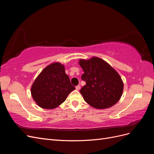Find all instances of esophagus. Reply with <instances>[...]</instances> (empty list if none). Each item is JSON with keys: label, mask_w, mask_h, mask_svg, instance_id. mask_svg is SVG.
<instances>
[{"label": "esophagus", "mask_w": 154, "mask_h": 154, "mask_svg": "<svg viewBox=\"0 0 154 154\" xmlns=\"http://www.w3.org/2000/svg\"><path fill=\"white\" fill-rule=\"evenodd\" d=\"M76 90H78V91L80 90V85H77V86L76 87Z\"/></svg>", "instance_id": "1"}]
</instances>
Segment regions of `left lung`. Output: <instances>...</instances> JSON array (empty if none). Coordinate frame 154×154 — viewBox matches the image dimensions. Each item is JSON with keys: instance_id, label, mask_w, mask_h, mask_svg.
<instances>
[{"instance_id": "1", "label": "left lung", "mask_w": 154, "mask_h": 154, "mask_svg": "<svg viewBox=\"0 0 154 154\" xmlns=\"http://www.w3.org/2000/svg\"><path fill=\"white\" fill-rule=\"evenodd\" d=\"M79 63L84 72L82 79L86 82L80 92L87 103L98 109L109 108L117 103L123 91L119 74L97 57L81 59Z\"/></svg>"}]
</instances>
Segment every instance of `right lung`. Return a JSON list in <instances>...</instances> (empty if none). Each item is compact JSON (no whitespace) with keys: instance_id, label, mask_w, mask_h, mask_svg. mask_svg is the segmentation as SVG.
Returning a JSON list of instances; mask_svg holds the SVG:
<instances>
[{"instance_id":"obj_1","label":"right lung","mask_w":154,"mask_h":154,"mask_svg":"<svg viewBox=\"0 0 154 154\" xmlns=\"http://www.w3.org/2000/svg\"><path fill=\"white\" fill-rule=\"evenodd\" d=\"M75 89L60 63H51L36 78L31 89L32 98L39 106L53 109L66 100Z\"/></svg>"}]
</instances>
